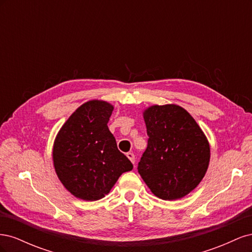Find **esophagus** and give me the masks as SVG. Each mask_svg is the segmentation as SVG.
Returning <instances> with one entry per match:
<instances>
[{
    "instance_id": "esophagus-1",
    "label": "esophagus",
    "mask_w": 252,
    "mask_h": 252,
    "mask_svg": "<svg viewBox=\"0 0 252 252\" xmlns=\"http://www.w3.org/2000/svg\"><path fill=\"white\" fill-rule=\"evenodd\" d=\"M127 158L130 159V162L132 163V164H134V162H135V158H134V155L132 154V152H127Z\"/></svg>"
}]
</instances>
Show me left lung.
<instances>
[{
  "label": "left lung",
  "instance_id": "left-lung-1",
  "mask_svg": "<svg viewBox=\"0 0 252 252\" xmlns=\"http://www.w3.org/2000/svg\"><path fill=\"white\" fill-rule=\"evenodd\" d=\"M143 118L149 139L138 171L156 196L182 199L205 177L209 142L191 114L179 105H152Z\"/></svg>",
  "mask_w": 252,
  "mask_h": 252
}]
</instances>
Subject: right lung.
Masks as SVG:
<instances>
[{"mask_svg": "<svg viewBox=\"0 0 252 252\" xmlns=\"http://www.w3.org/2000/svg\"><path fill=\"white\" fill-rule=\"evenodd\" d=\"M112 111L108 102L88 101L68 118L56 136L52 148L56 173L78 199H102L122 173L133 168L108 129Z\"/></svg>", "mask_w": 252, "mask_h": 252, "instance_id": "right-lung-1", "label": "right lung"}]
</instances>
